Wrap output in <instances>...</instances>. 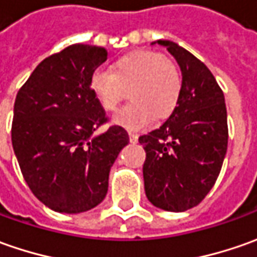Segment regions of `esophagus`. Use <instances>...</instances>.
Masks as SVG:
<instances>
[{
    "instance_id": "34e87169",
    "label": "esophagus",
    "mask_w": 257,
    "mask_h": 257,
    "mask_svg": "<svg viewBox=\"0 0 257 257\" xmlns=\"http://www.w3.org/2000/svg\"><path fill=\"white\" fill-rule=\"evenodd\" d=\"M129 141H131L132 144H137V142H138V135H137V134H134V132H129Z\"/></svg>"
}]
</instances>
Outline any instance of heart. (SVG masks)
<instances>
[{"label": "heart", "mask_w": 257, "mask_h": 257, "mask_svg": "<svg viewBox=\"0 0 257 257\" xmlns=\"http://www.w3.org/2000/svg\"><path fill=\"white\" fill-rule=\"evenodd\" d=\"M182 74L178 65L155 51H138L116 59L111 71L96 69L89 88L106 112H115L129 91L131 103L113 118L131 131L146 128L156 118L172 113L181 99Z\"/></svg>", "instance_id": "obj_1"}]
</instances>
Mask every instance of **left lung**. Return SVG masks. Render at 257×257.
Returning a JSON list of instances; mask_svg holds the SVG:
<instances>
[{
    "mask_svg": "<svg viewBox=\"0 0 257 257\" xmlns=\"http://www.w3.org/2000/svg\"><path fill=\"white\" fill-rule=\"evenodd\" d=\"M159 44L182 71V95L176 109L161 128L139 137L146 159L145 193L168 212L199 205L215 185L227 149L225 96L208 67L172 41Z\"/></svg>",
    "mask_w": 257,
    "mask_h": 257,
    "instance_id": "1",
    "label": "left lung"
}]
</instances>
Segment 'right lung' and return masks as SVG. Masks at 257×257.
Here are the masks:
<instances>
[{"instance_id": "obj_1", "label": "right lung", "mask_w": 257, "mask_h": 257, "mask_svg": "<svg viewBox=\"0 0 257 257\" xmlns=\"http://www.w3.org/2000/svg\"><path fill=\"white\" fill-rule=\"evenodd\" d=\"M106 57L101 47L69 45L45 58L15 98L11 139L24 179L59 213H81L101 203L111 166L129 142L118 125L95 135L108 118L89 79Z\"/></svg>"}]
</instances>
